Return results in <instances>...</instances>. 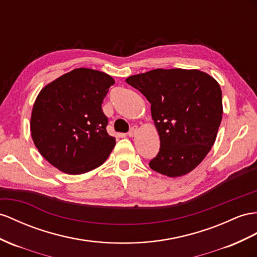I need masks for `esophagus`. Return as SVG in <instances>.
Wrapping results in <instances>:
<instances>
[{
    "label": "esophagus",
    "instance_id": "esophagus-1",
    "mask_svg": "<svg viewBox=\"0 0 257 257\" xmlns=\"http://www.w3.org/2000/svg\"><path fill=\"white\" fill-rule=\"evenodd\" d=\"M138 131H139V129H138V127L137 126H134V127H131V129L129 130V133L127 134L129 137H135L136 135H137V133Z\"/></svg>",
    "mask_w": 257,
    "mask_h": 257
}]
</instances>
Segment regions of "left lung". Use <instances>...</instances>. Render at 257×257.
Segmentation results:
<instances>
[{"mask_svg": "<svg viewBox=\"0 0 257 257\" xmlns=\"http://www.w3.org/2000/svg\"><path fill=\"white\" fill-rule=\"evenodd\" d=\"M151 103L161 149L150 162L170 178L193 170L215 143L222 118L221 89L197 69H154L126 79Z\"/></svg>", "mask_w": 257, "mask_h": 257, "instance_id": "obj_1", "label": "left lung"}]
</instances>
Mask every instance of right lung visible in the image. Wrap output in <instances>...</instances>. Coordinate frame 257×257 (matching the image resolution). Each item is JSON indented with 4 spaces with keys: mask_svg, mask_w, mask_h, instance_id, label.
Listing matches in <instances>:
<instances>
[{
    "mask_svg": "<svg viewBox=\"0 0 257 257\" xmlns=\"http://www.w3.org/2000/svg\"><path fill=\"white\" fill-rule=\"evenodd\" d=\"M114 83L105 72L77 68L40 91L32 107L30 131L51 165L80 175L107 160L116 141L106 131L102 103Z\"/></svg>",
    "mask_w": 257,
    "mask_h": 257,
    "instance_id": "obj_1",
    "label": "right lung"
}]
</instances>
